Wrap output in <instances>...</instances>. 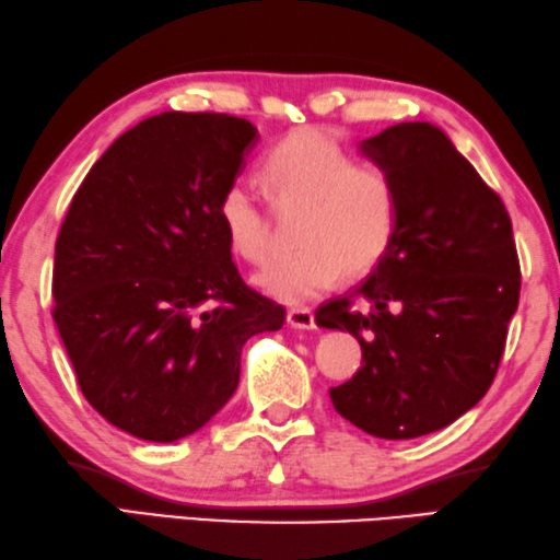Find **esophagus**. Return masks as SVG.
Returning <instances> with one entry per match:
<instances>
[{
	"label": "esophagus",
	"mask_w": 560,
	"mask_h": 560,
	"mask_svg": "<svg viewBox=\"0 0 560 560\" xmlns=\"http://www.w3.org/2000/svg\"><path fill=\"white\" fill-rule=\"evenodd\" d=\"M288 324L292 328H314L316 322H314V312L306 310V306H292V310L288 312Z\"/></svg>",
	"instance_id": "1"
}]
</instances>
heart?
Returning a JSON list of instances; mask_svg holds the SVG:
<instances>
[{"mask_svg":"<svg viewBox=\"0 0 560 560\" xmlns=\"http://www.w3.org/2000/svg\"><path fill=\"white\" fill-rule=\"evenodd\" d=\"M266 196L234 180L220 200L226 242L248 264H266L272 248L270 202L302 210L292 258L276 260L256 278L282 302L302 304L326 292L343 272H368L386 256L401 224V190L380 162H355L334 137L302 128L264 156Z\"/></svg>","mask_w":560,"mask_h":560,"instance_id":"1","label":"heart"}]
</instances>
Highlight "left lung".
I'll return each instance as SVG.
<instances>
[{"label":"left lung","instance_id":"left-lung-1","mask_svg":"<svg viewBox=\"0 0 560 560\" xmlns=\"http://www.w3.org/2000/svg\"><path fill=\"white\" fill-rule=\"evenodd\" d=\"M362 152L392 171L401 224L358 290L316 310L350 330L362 368L330 389L352 425L384 440L447 428L481 401L520 302L512 222L493 188L430 122H398Z\"/></svg>","mask_w":560,"mask_h":560}]
</instances>
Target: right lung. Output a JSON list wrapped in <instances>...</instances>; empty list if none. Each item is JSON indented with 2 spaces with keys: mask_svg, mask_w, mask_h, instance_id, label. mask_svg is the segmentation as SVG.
<instances>
[{
  "mask_svg": "<svg viewBox=\"0 0 560 560\" xmlns=\"http://www.w3.org/2000/svg\"><path fill=\"white\" fill-rule=\"evenodd\" d=\"M256 137L226 113L147 118L91 166L57 234L52 318L79 389L140 440L200 430L236 392L242 346L284 324L220 220Z\"/></svg>",
  "mask_w": 560,
  "mask_h": 560,
  "instance_id": "1",
  "label": "right lung"
}]
</instances>
